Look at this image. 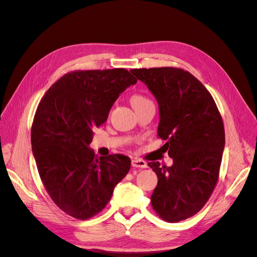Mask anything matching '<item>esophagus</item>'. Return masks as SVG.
<instances>
[{
  "mask_svg": "<svg viewBox=\"0 0 257 257\" xmlns=\"http://www.w3.org/2000/svg\"><path fill=\"white\" fill-rule=\"evenodd\" d=\"M131 165H132V167H134V168H142V169H144V168L147 167L146 162L143 161V160H141V159H132Z\"/></svg>",
  "mask_w": 257,
  "mask_h": 257,
  "instance_id": "1",
  "label": "esophagus"
}]
</instances>
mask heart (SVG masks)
Masks as SVG:
<instances>
[{
  "mask_svg": "<svg viewBox=\"0 0 257 257\" xmlns=\"http://www.w3.org/2000/svg\"><path fill=\"white\" fill-rule=\"evenodd\" d=\"M148 102H152V100H150L147 97H145L144 95L141 94H135L131 96V103L134 105V107H137L139 105H142Z\"/></svg>",
  "mask_w": 257,
  "mask_h": 257,
  "instance_id": "b5f03b06",
  "label": "heart"
}]
</instances>
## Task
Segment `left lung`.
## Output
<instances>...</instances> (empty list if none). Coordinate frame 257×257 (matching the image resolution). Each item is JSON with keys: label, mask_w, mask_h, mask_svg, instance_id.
<instances>
[{"label": "left lung", "mask_w": 257, "mask_h": 257, "mask_svg": "<svg viewBox=\"0 0 257 257\" xmlns=\"http://www.w3.org/2000/svg\"><path fill=\"white\" fill-rule=\"evenodd\" d=\"M159 103L158 138L172 167L150 162L158 176L151 197L154 210L167 222L186 220L200 211L219 179L225 145L224 125L211 94L181 68L132 69Z\"/></svg>", "instance_id": "1"}]
</instances>
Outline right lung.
I'll use <instances>...</instances> for the list:
<instances>
[{"label": "right lung", "instance_id": "right-lung-1", "mask_svg": "<svg viewBox=\"0 0 257 257\" xmlns=\"http://www.w3.org/2000/svg\"><path fill=\"white\" fill-rule=\"evenodd\" d=\"M137 81L123 68L74 70L41 98L31 129L32 151L46 191L68 216H96L129 172L127 156L99 158L88 145L119 94Z\"/></svg>", "mask_w": 257, "mask_h": 257}]
</instances>
